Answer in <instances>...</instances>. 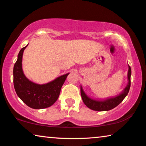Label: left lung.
Instances as JSON below:
<instances>
[{
  "label": "left lung",
  "instance_id": "left-lung-1",
  "mask_svg": "<svg viewBox=\"0 0 146 146\" xmlns=\"http://www.w3.org/2000/svg\"><path fill=\"white\" fill-rule=\"evenodd\" d=\"M129 70H128L127 74V79H128V84L125 88L123 90L122 93L120 94L117 97L114 98H108L107 100L99 101L95 100L92 98H90L86 95V94L83 91L82 86L80 87V93L81 97H82V100L85 105L91 110L94 111H109L112 110L122 102L127 95L129 93L130 86H131V70L129 66Z\"/></svg>",
  "mask_w": 146,
  "mask_h": 146
}]
</instances>
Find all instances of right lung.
<instances>
[{
    "label": "right lung",
    "mask_w": 146,
    "mask_h": 146,
    "mask_svg": "<svg viewBox=\"0 0 146 146\" xmlns=\"http://www.w3.org/2000/svg\"><path fill=\"white\" fill-rule=\"evenodd\" d=\"M21 49L13 68V84L17 95L26 104L33 109L50 107L57 100L60 90L69 73L56 78L51 82L40 85L32 82L26 77L22 68L24 50Z\"/></svg>",
    "instance_id": "obj_1"
}]
</instances>
